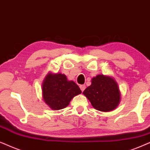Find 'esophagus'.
<instances>
[{
    "label": "esophagus",
    "instance_id": "1",
    "mask_svg": "<svg viewBox=\"0 0 150 150\" xmlns=\"http://www.w3.org/2000/svg\"><path fill=\"white\" fill-rule=\"evenodd\" d=\"M79 88H80L81 91L83 92L85 90V88H86V86L85 85H80V86H79Z\"/></svg>",
    "mask_w": 150,
    "mask_h": 150
}]
</instances>
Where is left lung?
Listing matches in <instances>:
<instances>
[{
  "label": "left lung",
  "mask_w": 150,
  "mask_h": 150,
  "mask_svg": "<svg viewBox=\"0 0 150 150\" xmlns=\"http://www.w3.org/2000/svg\"><path fill=\"white\" fill-rule=\"evenodd\" d=\"M83 94L96 110L102 112L112 110L120 101V92L115 79L99 75L92 79V83Z\"/></svg>",
  "instance_id": "8db88e82"
}]
</instances>
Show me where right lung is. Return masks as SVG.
<instances>
[{"mask_svg":"<svg viewBox=\"0 0 150 150\" xmlns=\"http://www.w3.org/2000/svg\"><path fill=\"white\" fill-rule=\"evenodd\" d=\"M81 93L73 81L61 73L48 74L42 84L43 99L51 109L61 110L69 104L73 97Z\"/></svg>","mask_w":150,"mask_h":150,"instance_id":"add662e5","label":"right lung"}]
</instances>
